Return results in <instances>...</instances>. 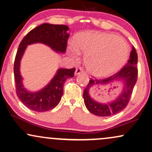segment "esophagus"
Masks as SVG:
<instances>
[{"label": "esophagus", "instance_id": "esophagus-1", "mask_svg": "<svg viewBox=\"0 0 152 152\" xmlns=\"http://www.w3.org/2000/svg\"><path fill=\"white\" fill-rule=\"evenodd\" d=\"M83 73H84L83 69L81 68H78V69H76V72H75V75H78L80 74H83Z\"/></svg>", "mask_w": 152, "mask_h": 152}]
</instances>
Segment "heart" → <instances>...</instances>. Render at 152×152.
<instances>
[{
  "label": "heart",
  "mask_w": 152,
  "mask_h": 152,
  "mask_svg": "<svg viewBox=\"0 0 152 152\" xmlns=\"http://www.w3.org/2000/svg\"><path fill=\"white\" fill-rule=\"evenodd\" d=\"M80 50L86 54L85 63L88 72L97 77H104L124 66L129 53V46L121 36L87 32L78 36L76 45L72 44L69 53L76 56Z\"/></svg>",
  "instance_id": "heart-1"
}]
</instances>
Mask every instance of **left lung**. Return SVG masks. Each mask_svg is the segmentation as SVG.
Segmentation results:
<instances>
[{
  "mask_svg": "<svg viewBox=\"0 0 152 152\" xmlns=\"http://www.w3.org/2000/svg\"><path fill=\"white\" fill-rule=\"evenodd\" d=\"M137 54L132 47L128 62L119 72L110 77L104 79L91 78L83 91L84 103L88 110L98 116H109L118 114L126 108L129 102L137 78ZM114 80H121L124 83L122 93L115 101L107 104L99 103L94 101L89 95V90L95 85H103Z\"/></svg>",
  "mask_w": 152,
  "mask_h": 152,
  "instance_id": "obj_1",
  "label": "left lung"
}]
</instances>
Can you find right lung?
Listing matches in <instances>:
<instances>
[{
    "instance_id": "right-lung-1",
    "label": "right lung",
    "mask_w": 152,
    "mask_h": 152,
    "mask_svg": "<svg viewBox=\"0 0 152 152\" xmlns=\"http://www.w3.org/2000/svg\"><path fill=\"white\" fill-rule=\"evenodd\" d=\"M66 25L44 23L26 34L19 45L14 63V76L16 93L22 103L31 110L43 112L51 110L59 103L63 95L64 84L67 78L74 76L75 68L59 69L48 84L38 92L28 91L22 84L20 74V61L27 45L41 43L50 47L57 53H64L69 34Z\"/></svg>"
}]
</instances>
